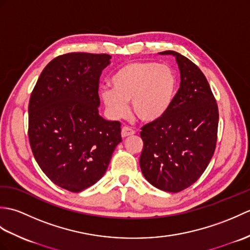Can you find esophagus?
<instances>
[{
	"label": "esophagus",
	"mask_w": 250,
	"mask_h": 250,
	"mask_svg": "<svg viewBox=\"0 0 250 250\" xmlns=\"http://www.w3.org/2000/svg\"><path fill=\"white\" fill-rule=\"evenodd\" d=\"M135 133V131L133 129L129 128V126H124L121 130V136L122 137H128V136H131L133 135Z\"/></svg>",
	"instance_id": "esophagus-1"
}]
</instances>
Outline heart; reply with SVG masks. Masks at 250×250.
Returning a JSON list of instances; mask_svg holds the SVG:
<instances>
[{
  "mask_svg": "<svg viewBox=\"0 0 250 250\" xmlns=\"http://www.w3.org/2000/svg\"><path fill=\"white\" fill-rule=\"evenodd\" d=\"M113 88L100 89V98L109 115L124 118L132 113L143 122L166 116L177 93L178 81L171 66L150 61H134L121 66L111 77Z\"/></svg>",
  "mask_w": 250,
  "mask_h": 250,
  "instance_id": "1",
  "label": "heart"
}]
</instances>
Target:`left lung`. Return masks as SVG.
I'll return each instance as SVG.
<instances>
[{
	"label": "left lung",
	"instance_id": "left-lung-1",
	"mask_svg": "<svg viewBox=\"0 0 250 250\" xmlns=\"http://www.w3.org/2000/svg\"><path fill=\"white\" fill-rule=\"evenodd\" d=\"M160 54L176 59L180 88L168 113L142 128L140 166L156 188L179 192L195 183L208 166L216 148L219 113L200 68L176 51Z\"/></svg>",
	"mask_w": 250,
	"mask_h": 250
}]
</instances>
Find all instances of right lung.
<instances>
[{"label":"right lung","instance_id":"1","mask_svg":"<svg viewBox=\"0 0 250 250\" xmlns=\"http://www.w3.org/2000/svg\"><path fill=\"white\" fill-rule=\"evenodd\" d=\"M106 54L71 52L42 72L29 102V141L35 160L59 187L81 192L102 178L121 140V124L99 115Z\"/></svg>","mask_w":250,"mask_h":250}]
</instances>
